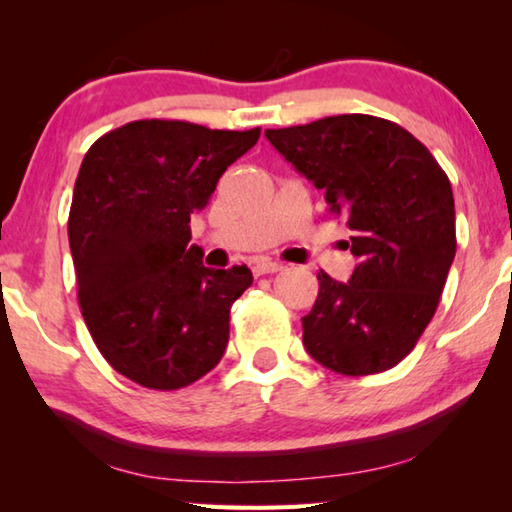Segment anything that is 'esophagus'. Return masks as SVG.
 Masks as SVG:
<instances>
[{"mask_svg":"<svg viewBox=\"0 0 512 512\" xmlns=\"http://www.w3.org/2000/svg\"><path fill=\"white\" fill-rule=\"evenodd\" d=\"M277 271H282V264H277V262H271V259H255L253 262V273L255 275H268V273H277Z\"/></svg>","mask_w":512,"mask_h":512,"instance_id":"esophagus-1","label":"esophagus"}]
</instances>
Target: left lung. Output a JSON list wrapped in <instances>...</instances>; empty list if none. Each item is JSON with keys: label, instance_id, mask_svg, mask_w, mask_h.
I'll use <instances>...</instances> for the list:
<instances>
[{"label": "left lung", "instance_id": "left-lung-1", "mask_svg": "<svg viewBox=\"0 0 512 512\" xmlns=\"http://www.w3.org/2000/svg\"><path fill=\"white\" fill-rule=\"evenodd\" d=\"M264 135L352 230L357 266L348 282L318 273V298L302 318L307 352L350 377L397 366L436 314L456 255L447 173L409 131L372 115Z\"/></svg>", "mask_w": 512, "mask_h": 512}]
</instances>
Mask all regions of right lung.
Segmentation results:
<instances>
[{
	"instance_id": "1",
	"label": "right lung",
	"mask_w": 512,
	"mask_h": 512,
	"mask_svg": "<svg viewBox=\"0 0 512 512\" xmlns=\"http://www.w3.org/2000/svg\"><path fill=\"white\" fill-rule=\"evenodd\" d=\"M259 140L189 121L140 119L85 153L67 235L81 314L119 375L153 391L194 384L221 361L246 266H203L192 214Z\"/></svg>"
}]
</instances>
